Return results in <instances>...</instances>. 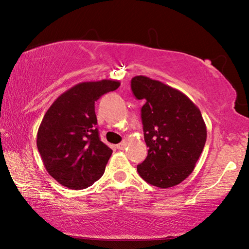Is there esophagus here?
<instances>
[{"label": "esophagus", "instance_id": "34e87169", "mask_svg": "<svg viewBox=\"0 0 249 249\" xmlns=\"http://www.w3.org/2000/svg\"><path fill=\"white\" fill-rule=\"evenodd\" d=\"M126 146H127V142H126V141H123V142H121L120 144H117L118 150H124Z\"/></svg>", "mask_w": 249, "mask_h": 249}]
</instances>
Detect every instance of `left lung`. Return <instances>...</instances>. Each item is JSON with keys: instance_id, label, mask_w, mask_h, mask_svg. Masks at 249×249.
Masks as SVG:
<instances>
[{"instance_id": "left-lung-1", "label": "left lung", "mask_w": 249, "mask_h": 249, "mask_svg": "<svg viewBox=\"0 0 249 249\" xmlns=\"http://www.w3.org/2000/svg\"><path fill=\"white\" fill-rule=\"evenodd\" d=\"M132 91L143 99L141 109L147 157L137 172L147 183L166 189L182 182L194 171L207 140L201 112L176 88L135 76Z\"/></svg>"}]
</instances>
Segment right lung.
<instances>
[{"mask_svg": "<svg viewBox=\"0 0 249 249\" xmlns=\"http://www.w3.org/2000/svg\"><path fill=\"white\" fill-rule=\"evenodd\" d=\"M120 85L113 79L79 83L44 114L36 146L48 173L64 187L88 188L104 174L113 151L99 139L95 102Z\"/></svg>", "mask_w": 249, "mask_h": 249, "instance_id": "obj_1", "label": "right lung"}]
</instances>
